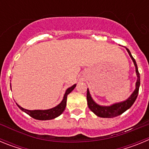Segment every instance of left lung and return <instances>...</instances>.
<instances>
[{
    "mask_svg": "<svg viewBox=\"0 0 149 149\" xmlns=\"http://www.w3.org/2000/svg\"><path fill=\"white\" fill-rule=\"evenodd\" d=\"M126 50L128 52L131 58L132 59L134 65H135V68H136V76H137V80H136V89L127 100L122 101V102H119V103L113 104L110 105V106H100L98 104H96L91 97L89 89H87L86 99H87L88 107L98 116L102 117V118H113V117H116L117 116L121 115L134 104V101H136V98H137L138 93H139V85H140V76H139L136 61H135L134 58L131 55L130 51L127 48H126Z\"/></svg>",
    "mask_w": 149,
    "mask_h": 149,
    "instance_id": "1",
    "label": "left lung"
}]
</instances>
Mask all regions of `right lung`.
<instances>
[{
	"instance_id": "1",
	"label": "right lung",
	"mask_w": 149,
	"mask_h": 149,
	"mask_svg": "<svg viewBox=\"0 0 149 149\" xmlns=\"http://www.w3.org/2000/svg\"><path fill=\"white\" fill-rule=\"evenodd\" d=\"M76 86V84H74L73 86L71 87L68 88L65 91V94H64V97L62 101L57 106H56L54 108L48 109V110H29L27 109H24L22 107H20L18 104V107L22 111L28 114L30 116L35 119H38V120H50V119H53L59 116L63 113V112L65 110V107H66V100H67V95L73 90Z\"/></svg>"
}]
</instances>
